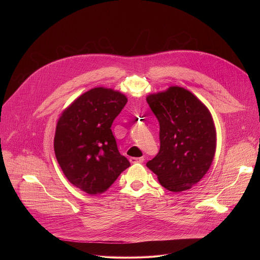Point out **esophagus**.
Listing matches in <instances>:
<instances>
[{
	"instance_id": "1",
	"label": "esophagus",
	"mask_w": 260,
	"mask_h": 260,
	"mask_svg": "<svg viewBox=\"0 0 260 260\" xmlns=\"http://www.w3.org/2000/svg\"><path fill=\"white\" fill-rule=\"evenodd\" d=\"M144 160H145V158L143 156L142 157H131L129 158V161L132 164H142V162H144Z\"/></svg>"
}]
</instances>
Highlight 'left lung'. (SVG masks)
Returning <instances> with one entry per match:
<instances>
[{
	"mask_svg": "<svg viewBox=\"0 0 260 260\" xmlns=\"http://www.w3.org/2000/svg\"><path fill=\"white\" fill-rule=\"evenodd\" d=\"M147 103L159 122L160 148L146 166L168 190H187L205 176L215 155L216 131L209 110L178 86L150 94Z\"/></svg>",
	"mask_w": 260,
	"mask_h": 260,
	"instance_id": "obj_1",
	"label": "left lung"
}]
</instances>
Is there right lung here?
<instances>
[{"label":"right lung","instance_id":"1","mask_svg":"<svg viewBox=\"0 0 260 260\" xmlns=\"http://www.w3.org/2000/svg\"><path fill=\"white\" fill-rule=\"evenodd\" d=\"M127 103L124 94L96 87L67 108L56 125L54 152L66 178L89 194L106 191L127 169L111 131Z\"/></svg>","mask_w":260,"mask_h":260}]
</instances>
